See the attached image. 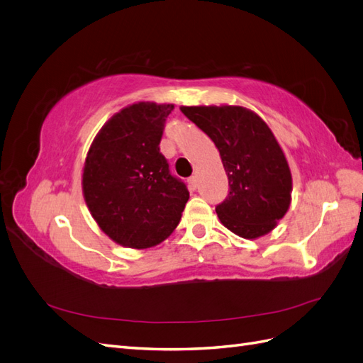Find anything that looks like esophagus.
Here are the masks:
<instances>
[{"label":"esophagus","instance_id":"1","mask_svg":"<svg viewBox=\"0 0 363 363\" xmlns=\"http://www.w3.org/2000/svg\"><path fill=\"white\" fill-rule=\"evenodd\" d=\"M188 183H189V188L195 191L196 186H199V179H196V175H191V177L188 179Z\"/></svg>","mask_w":363,"mask_h":363}]
</instances>
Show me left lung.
<instances>
[{"label":"left lung","instance_id":"obj_1","mask_svg":"<svg viewBox=\"0 0 363 363\" xmlns=\"http://www.w3.org/2000/svg\"><path fill=\"white\" fill-rule=\"evenodd\" d=\"M213 140L228 177L216 213L245 239L269 233L291 204L292 177L280 145L262 118L239 106L180 107Z\"/></svg>","mask_w":363,"mask_h":363}]
</instances>
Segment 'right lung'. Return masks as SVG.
<instances>
[{"instance_id":"1","label":"right lung","mask_w":363,"mask_h":363,"mask_svg":"<svg viewBox=\"0 0 363 363\" xmlns=\"http://www.w3.org/2000/svg\"><path fill=\"white\" fill-rule=\"evenodd\" d=\"M174 104L138 103L108 119L83 169L87 207L103 232L130 248H150L179 225L189 200L169 171L160 139Z\"/></svg>"}]
</instances>
